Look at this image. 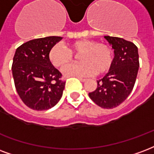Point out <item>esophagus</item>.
<instances>
[{
	"instance_id": "1",
	"label": "esophagus",
	"mask_w": 154,
	"mask_h": 154,
	"mask_svg": "<svg viewBox=\"0 0 154 154\" xmlns=\"http://www.w3.org/2000/svg\"><path fill=\"white\" fill-rule=\"evenodd\" d=\"M78 79H79L82 82H86V79H85V78H81V77H79Z\"/></svg>"
}]
</instances>
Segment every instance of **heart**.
Returning <instances> with one entry per match:
<instances>
[{"label": "heart", "instance_id": "b5f03b06", "mask_svg": "<svg viewBox=\"0 0 154 154\" xmlns=\"http://www.w3.org/2000/svg\"><path fill=\"white\" fill-rule=\"evenodd\" d=\"M80 54L82 63L69 64L63 68L66 77H89L97 72L102 75L109 71L113 63L112 50L106 44L92 40H80L68 45V50L60 44H55L48 53L50 62L56 68H61L73 59L72 54Z\"/></svg>", "mask_w": 154, "mask_h": 154}]
</instances>
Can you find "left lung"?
<instances>
[{"mask_svg": "<svg viewBox=\"0 0 154 154\" xmlns=\"http://www.w3.org/2000/svg\"><path fill=\"white\" fill-rule=\"evenodd\" d=\"M114 50L111 68L97 81V87L89 97L103 109H112L123 102L131 94L140 67L137 46L123 38L105 36Z\"/></svg>", "mask_w": 154, "mask_h": 154, "instance_id": "left-lung-1", "label": "left lung"}]
</instances>
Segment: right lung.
<instances>
[{"mask_svg":"<svg viewBox=\"0 0 154 154\" xmlns=\"http://www.w3.org/2000/svg\"><path fill=\"white\" fill-rule=\"evenodd\" d=\"M60 40L61 36L31 40L15 51L12 64L14 86L23 102L33 110L51 109L62 97L65 82L48 58L49 51Z\"/></svg>","mask_w":154,"mask_h":154,"instance_id":"obj_1","label":"right lung"}]
</instances>
